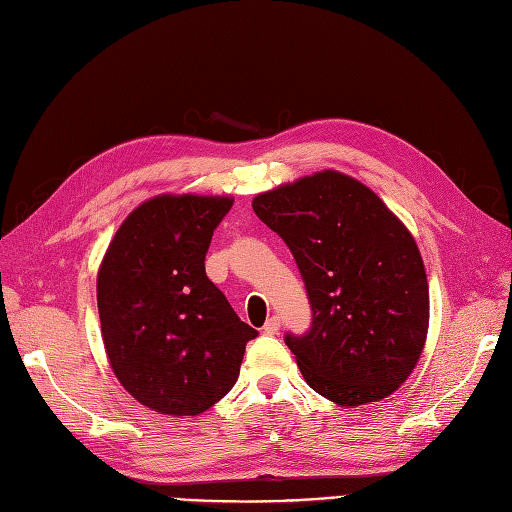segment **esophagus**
Listing matches in <instances>:
<instances>
[{"label":"esophagus","instance_id":"esophagus-1","mask_svg":"<svg viewBox=\"0 0 512 512\" xmlns=\"http://www.w3.org/2000/svg\"><path fill=\"white\" fill-rule=\"evenodd\" d=\"M280 329V318L278 316H272L266 325H263V333L266 335H276Z\"/></svg>","mask_w":512,"mask_h":512}]
</instances>
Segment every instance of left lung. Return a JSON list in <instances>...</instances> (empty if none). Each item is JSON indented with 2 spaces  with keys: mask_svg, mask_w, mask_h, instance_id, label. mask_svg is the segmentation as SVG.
<instances>
[{
  "mask_svg": "<svg viewBox=\"0 0 512 512\" xmlns=\"http://www.w3.org/2000/svg\"><path fill=\"white\" fill-rule=\"evenodd\" d=\"M291 249L312 308L285 342L312 390L358 407L382 401L420 361L428 280L418 244L382 198L337 170L301 177L253 200Z\"/></svg>",
  "mask_w": 512,
  "mask_h": 512,
  "instance_id": "left-lung-1",
  "label": "left lung"
}]
</instances>
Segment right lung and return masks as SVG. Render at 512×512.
<instances>
[{"instance_id": "right-lung-1", "label": "right lung", "mask_w": 512, "mask_h": 512, "mask_svg": "<svg viewBox=\"0 0 512 512\" xmlns=\"http://www.w3.org/2000/svg\"><path fill=\"white\" fill-rule=\"evenodd\" d=\"M227 196L162 194L132 211L97 276L109 365L126 392L164 415H198L238 380L257 331L204 270Z\"/></svg>"}]
</instances>
